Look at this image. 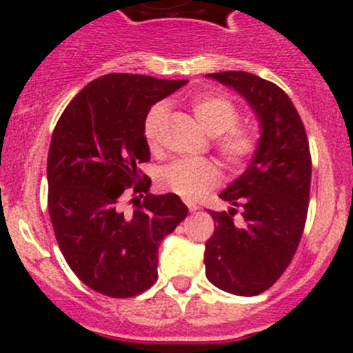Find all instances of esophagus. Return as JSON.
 I'll list each match as a JSON object with an SVG mask.
<instances>
[{
	"mask_svg": "<svg viewBox=\"0 0 353 353\" xmlns=\"http://www.w3.org/2000/svg\"><path fill=\"white\" fill-rule=\"evenodd\" d=\"M186 205H188V208H190V212H191V213L198 212V210H199V206H198V205H194V203H191V201H186Z\"/></svg>",
	"mask_w": 353,
	"mask_h": 353,
	"instance_id": "34e87169",
	"label": "esophagus"
}]
</instances>
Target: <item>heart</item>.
Here are the masks:
<instances>
[{"label":"heart","instance_id":"obj_1","mask_svg":"<svg viewBox=\"0 0 353 353\" xmlns=\"http://www.w3.org/2000/svg\"><path fill=\"white\" fill-rule=\"evenodd\" d=\"M191 112L201 131L208 137H215L213 147L227 167H243L258 152V130L237 124L241 112L230 99L219 94H201L191 101ZM165 117L167 110L163 105H155L145 117V140L152 150L160 147ZM160 181L181 198L198 199L219 184L220 172L212 160H177L163 167Z\"/></svg>","mask_w":353,"mask_h":353}]
</instances>
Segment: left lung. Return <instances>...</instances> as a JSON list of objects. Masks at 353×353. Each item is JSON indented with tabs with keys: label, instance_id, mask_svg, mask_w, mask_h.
<instances>
[{
	"label": "left lung",
	"instance_id": "left-lung-1",
	"mask_svg": "<svg viewBox=\"0 0 353 353\" xmlns=\"http://www.w3.org/2000/svg\"><path fill=\"white\" fill-rule=\"evenodd\" d=\"M234 88L258 116L261 137L252 162L220 193L229 212H210L215 232L205 244L206 279L234 295H258L282 276L304 232L311 154L297 109L279 85L245 73L208 74ZM241 208L243 225L233 223Z\"/></svg>",
	"mask_w": 353,
	"mask_h": 353
}]
</instances>
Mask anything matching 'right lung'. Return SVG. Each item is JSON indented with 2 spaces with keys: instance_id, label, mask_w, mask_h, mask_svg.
Wrapping results in <instances>:
<instances>
[{
  "instance_id": "add662e5",
  "label": "right lung",
  "mask_w": 353,
  "mask_h": 353,
  "mask_svg": "<svg viewBox=\"0 0 353 353\" xmlns=\"http://www.w3.org/2000/svg\"><path fill=\"white\" fill-rule=\"evenodd\" d=\"M188 80L109 73L90 81L59 117L48 155V206L59 249L92 290L133 297L155 283L159 245L188 215L174 193L150 194L138 163L150 160L148 110ZM145 177V176H143ZM135 197L133 212L123 194Z\"/></svg>"
}]
</instances>
